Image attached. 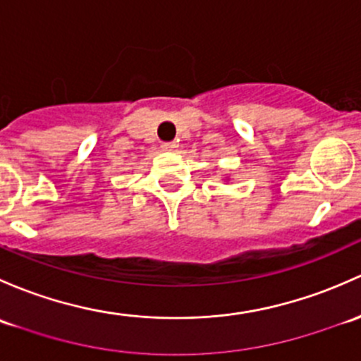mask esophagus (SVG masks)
Returning a JSON list of instances; mask_svg holds the SVG:
<instances>
[{
    "label": "esophagus",
    "mask_w": 361,
    "mask_h": 361,
    "mask_svg": "<svg viewBox=\"0 0 361 361\" xmlns=\"http://www.w3.org/2000/svg\"><path fill=\"white\" fill-rule=\"evenodd\" d=\"M161 149L165 151V153H172V151L177 149V144L176 142H163Z\"/></svg>",
    "instance_id": "esophagus-1"
}]
</instances>
